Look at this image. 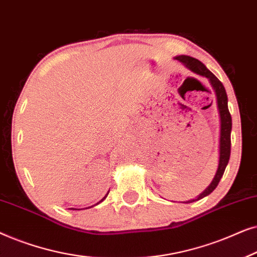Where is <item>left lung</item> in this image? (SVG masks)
Instances as JSON below:
<instances>
[{
	"label": "left lung",
	"instance_id": "1",
	"mask_svg": "<svg viewBox=\"0 0 257 257\" xmlns=\"http://www.w3.org/2000/svg\"><path fill=\"white\" fill-rule=\"evenodd\" d=\"M180 63H182L186 68L191 70L192 72H194L195 75L206 77L209 80L210 85H212L214 92L216 96V104H217V110H219L220 114V140H219V165H217L216 173L214 175L212 182H210L208 187L205 191L196 196L195 199L188 200L185 201V203H191L198 200L205 198V196L209 195L214 189L216 188V186L219 185V182L222 178L226 170L228 161H229L230 157V132H231V115L228 110V97L224 90L223 84L216 78L215 75H213L208 69L206 68L205 64H202L201 62L198 61L196 58H193L191 56L180 55L174 57Z\"/></svg>",
	"mask_w": 257,
	"mask_h": 257
}]
</instances>
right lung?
<instances>
[{
	"label": "right lung",
	"instance_id": "right-lung-1",
	"mask_svg": "<svg viewBox=\"0 0 257 257\" xmlns=\"http://www.w3.org/2000/svg\"><path fill=\"white\" fill-rule=\"evenodd\" d=\"M107 194H108V193H107ZM107 194H106V195H105V196H104V198H103V199H101L99 202H101V201H103V200H104V199H105V198H106V196H107ZM99 202H98V203H99ZM96 205H97V203H96ZM91 207H92V206H91ZM70 209H75V208H70Z\"/></svg>",
	"mask_w": 257,
	"mask_h": 257
}]
</instances>
